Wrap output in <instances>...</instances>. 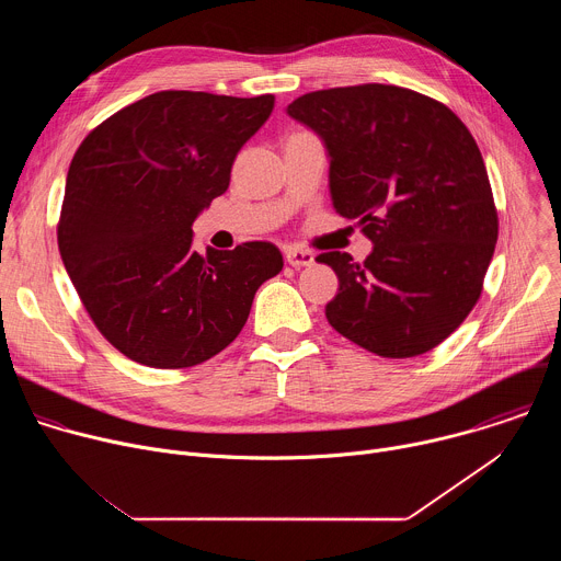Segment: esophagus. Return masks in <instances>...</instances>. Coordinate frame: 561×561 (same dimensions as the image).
I'll use <instances>...</instances> for the list:
<instances>
[{"instance_id": "34e87169", "label": "esophagus", "mask_w": 561, "mask_h": 561, "mask_svg": "<svg viewBox=\"0 0 561 561\" xmlns=\"http://www.w3.org/2000/svg\"><path fill=\"white\" fill-rule=\"evenodd\" d=\"M286 262L295 268L299 266H310L314 262V255L310 251H304V249H288L286 251Z\"/></svg>"}]
</instances>
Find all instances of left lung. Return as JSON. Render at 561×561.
I'll use <instances>...</instances> for the list:
<instances>
[{
    "instance_id": "left-lung-1",
    "label": "left lung",
    "mask_w": 561,
    "mask_h": 561,
    "mask_svg": "<svg viewBox=\"0 0 561 561\" xmlns=\"http://www.w3.org/2000/svg\"><path fill=\"white\" fill-rule=\"evenodd\" d=\"M288 115L324 139L333 206L375 244L362 264L317 255L340 279L329 324L379 357L433 351L482 295L500 230L470 130L446 104L390 84L306 93Z\"/></svg>"
}]
</instances>
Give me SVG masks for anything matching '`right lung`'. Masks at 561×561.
<instances>
[{
    "label": "right lung",
    "instance_id": "add662e5",
    "mask_svg": "<svg viewBox=\"0 0 561 561\" xmlns=\"http://www.w3.org/2000/svg\"><path fill=\"white\" fill-rule=\"evenodd\" d=\"M275 95L152 93L79 144L64 188L57 247L98 331L128 359L188 368L244 329L275 277L271 242L193 249V221L226 193L234 157L268 119Z\"/></svg>",
    "mask_w": 561,
    "mask_h": 561
}]
</instances>
